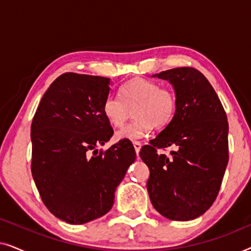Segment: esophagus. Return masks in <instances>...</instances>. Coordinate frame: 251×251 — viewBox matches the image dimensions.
<instances>
[{
	"mask_svg": "<svg viewBox=\"0 0 251 251\" xmlns=\"http://www.w3.org/2000/svg\"><path fill=\"white\" fill-rule=\"evenodd\" d=\"M133 147H135L137 155H138L139 152H140V149H142V144H140L139 142H133Z\"/></svg>",
	"mask_w": 251,
	"mask_h": 251,
	"instance_id": "esophagus-1",
	"label": "esophagus"
}]
</instances>
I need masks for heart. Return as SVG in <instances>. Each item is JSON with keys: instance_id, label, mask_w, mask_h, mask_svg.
Masks as SVG:
<instances>
[{"instance_id": "heart-1", "label": "heart", "mask_w": 251, "mask_h": 251, "mask_svg": "<svg viewBox=\"0 0 251 251\" xmlns=\"http://www.w3.org/2000/svg\"><path fill=\"white\" fill-rule=\"evenodd\" d=\"M119 97L108 96L102 104V114L115 128L125 125L133 110L136 120L116 132L118 139H142L154 126L162 129L173 121L176 113V96L170 89L160 88L156 82L132 78L122 85Z\"/></svg>"}]
</instances>
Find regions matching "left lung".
Returning a JSON list of instances; mask_svg holds the SVG:
<instances>
[{
  "instance_id": "obj_1",
  "label": "left lung",
  "mask_w": 251,
  "mask_h": 251,
  "mask_svg": "<svg viewBox=\"0 0 251 251\" xmlns=\"http://www.w3.org/2000/svg\"><path fill=\"white\" fill-rule=\"evenodd\" d=\"M173 85L176 113L169 125L140 150L150 169L151 202L171 221L203 215L217 198L228 162V123L217 94L202 73L179 67L152 75ZM175 146L171 156L157 148Z\"/></svg>"
}]
</instances>
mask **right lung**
I'll list each match as a JSON object with an SVG mask.
<instances>
[{"instance_id": "right-lung-1", "label": "right lung", "mask_w": 251, "mask_h": 251, "mask_svg": "<svg viewBox=\"0 0 251 251\" xmlns=\"http://www.w3.org/2000/svg\"><path fill=\"white\" fill-rule=\"evenodd\" d=\"M111 78L65 73L43 95L34 115L32 175L43 203L68 224H84L111 210L114 193L136 160L129 139L106 152L113 129L102 114Z\"/></svg>"}]
</instances>
